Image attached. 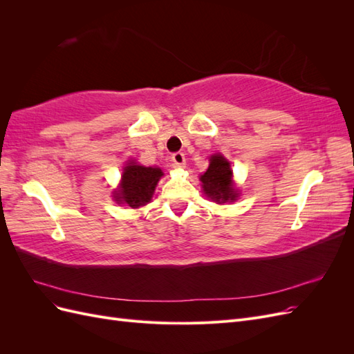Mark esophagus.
<instances>
[{
    "label": "esophagus",
    "instance_id": "1",
    "mask_svg": "<svg viewBox=\"0 0 354 354\" xmlns=\"http://www.w3.org/2000/svg\"><path fill=\"white\" fill-rule=\"evenodd\" d=\"M171 160H173L174 165L183 168L186 165V158H185V153L183 152H176L171 155Z\"/></svg>",
    "mask_w": 354,
    "mask_h": 354
}]
</instances>
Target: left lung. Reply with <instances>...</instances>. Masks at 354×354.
<instances>
[{
	"label": "left lung",
	"instance_id": "left-lung-1",
	"mask_svg": "<svg viewBox=\"0 0 354 354\" xmlns=\"http://www.w3.org/2000/svg\"><path fill=\"white\" fill-rule=\"evenodd\" d=\"M201 181L205 195L218 203L227 201L232 202L236 198L232 185L230 164L221 155L211 156V164L207 173L201 176Z\"/></svg>",
	"mask_w": 354,
	"mask_h": 354
}]
</instances>
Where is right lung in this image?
<instances>
[{"mask_svg":"<svg viewBox=\"0 0 354 354\" xmlns=\"http://www.w3.org/2000/svg\"><path fill=\"white\" fill-rule=\"evenodd\" d=\"M160 177H162V171L159 168L130 162V165L124 168L121 187L115 194V198L118 202H125L133 208L146 205L152 199Z\"/></svg>","mask_w":354,"mask_h":354,"instance_id":"1","label":"right lung"}]
</instances>
